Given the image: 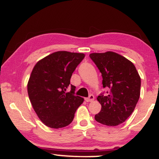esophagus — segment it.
I'll return each instance as SVG.
<instances>
[{
    "label": "esophagus",
    "instance_id": "1",
    "mask_svg": "<svg viewBox=\"0 0 159 159\" xmlns=\"http://www.w3.org/2000/svg\"><path fill=\"white\" fill-rule=\"evenodd\" d=\"M93 100H94V96H93V95H92V94L90 95L88 98H85V101L87 102H93Z\"/></svg>",
    "mask_w": 159,
    "mask_h": 159
}]
</instances>
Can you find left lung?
Instances as JSON below:
<instances>
[{
	"instance_id": "1",
	"label": "left lung",
	"mask_w": 159,
	"mask_h": 159,
	"mask_svg": "<svg viewBox=\"0 0 159 159\" xmlns=\"http://www.w3.org/2000/svg\"><path fill=\"white\" fill-rule=\"evenodd\" d=\"M90 57L102 76L107 95L97 97L102 108L95 120L108 126L124 123L132 114L140 93V78L134 65L123 56L113 52L92 53Z\"/></svg>"
}]
</instances>
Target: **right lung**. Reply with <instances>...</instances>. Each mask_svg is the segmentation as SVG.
Segmentation results:
<instances>
[{"instance_id": "add662e5", "label": "right lung", "mask_w": 159, "mask_h": 159, "mask_svg": "<svg viewBox=\"0 0 159 159\" xmlns=\"http://www.w3.org/2000/svg\"><path fill=\"white\" fill-rule=\"evenodd\" d=\"M84 54L61 51L54 52L36 63L28 83L27 93L33 108L47 126L60 129L69 125L84 98L75 95L70 84L75 69ZM70 87V91L66 90Z\"/></svg>"}]
</instances>
